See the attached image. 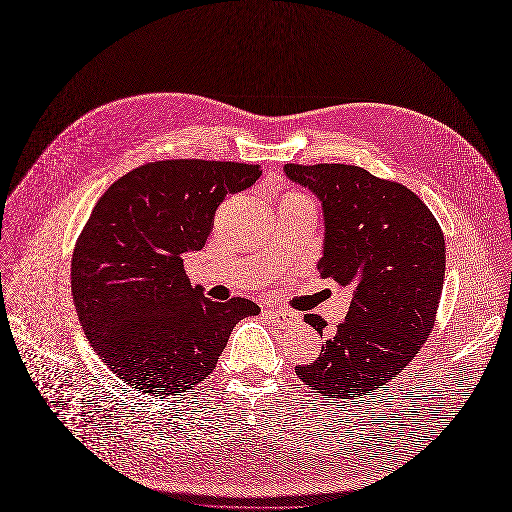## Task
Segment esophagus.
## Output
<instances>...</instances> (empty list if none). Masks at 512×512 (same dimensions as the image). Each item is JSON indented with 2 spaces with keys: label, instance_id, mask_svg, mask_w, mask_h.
Here are the masks:
<instances>
[{
  "label": "esophagus",
  "instance_id": "1",
  "mask_svg": "<svg viewBox=\"0 0 512 512\" xmlns=\"http://www.w3.org/2000/svg\"><path fill=\"white\" fill-rule=\"evenodd\" d=\"M265 316L279 328H285V326H294L300 322V318L294 314V312H287V310H267Z\"/></svg>",
  "mask_w": 512,
  "mask_h": 512
}]
</instances>
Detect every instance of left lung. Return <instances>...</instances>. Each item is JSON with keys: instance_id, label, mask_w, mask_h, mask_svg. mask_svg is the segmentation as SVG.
Returning a JSON list of instances; mask_svg holds the SVG:
<instances>
[{"instance_id": "obj_1", "label": "left lung", "mask_w": 512, "mask_h": 512, "mask_svg": "<svg viewBox=\"0 0 512 512\" xmlns=\"http://www.w3.org/2000/svg\"><path fill=\"white\" fill-rule=\"evenodd\" d=\"M283 172L322 202L320 277L352 289L346 320L296 375L330 399L373 393L407 367L433 328L446 273L442 227L409 188L358 166L285 164ZM304 320L322 336L324 320Z\"/></svg>"}]
</instances>
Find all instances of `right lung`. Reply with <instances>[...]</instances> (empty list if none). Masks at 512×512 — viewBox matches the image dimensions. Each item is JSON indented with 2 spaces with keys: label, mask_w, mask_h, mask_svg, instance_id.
<instances>
[{
  "label": "right lung",
  "mask_w": 512,
  "mask_h": 512,
  "mask_svg": "<svg viewBox=\"0 0 512 512\" xmlns=\"http://www.w3.org/2000/svg\"><path fill=\"white\" fill-rule=\"evenodd\" d=\"M259 176L253 164L150 162L95 204L72 253V298L91 346L131 389H192L214 371L237 322L261 312L245 298H204L182 259L204 247L227 194Z\"/></svg>",
  "instance_id": "add662e5"
}]
</instances>
